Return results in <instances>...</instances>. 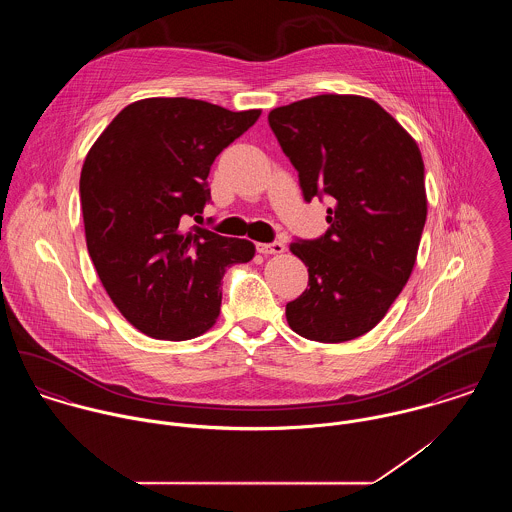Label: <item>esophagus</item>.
I'll return each instance as SVG.
<instances>
[{"label":"esophagus","instance_id":"34e87169","mask_svg":"<svg viewBox=\"0 0 512 512\" xmlns=\"http://www.w3.org/2000/svg\"><path fill=\"white\" fill-rule=\"evenodd\" d=\"M286 250L284 242H270V244H258V252L268 256V254H282Z\"/></svg>","mask_w":512,"mask_h":512}]
</instances>
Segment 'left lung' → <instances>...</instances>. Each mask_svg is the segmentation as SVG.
Instances as JSON below:
<instances>
[{
	"label": "left lung",
	"mask_w": 512,
	"mask_h": 512,
	"mask_svg": "<svg viewBox=\"0 0 512 512\" xmlns=\"http://www.w3.org/2000/svg\"><path fill=\"white\" fill-rule=\"evenodd\" d=\"M272 132L305 201L333 197L329 230L290 244L309 288L286 305L293 331L343 343L376 327L406 286L428 215L416 140L374 100L319 94L274 108Z\"/></svg>",
	"instance_id": "left-lung-1"
}]
</instances>
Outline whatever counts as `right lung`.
<instances>
[{
  "label": "right lung",
  "instance_id": "right-lung-1",
  "mask_svg": "<svg viewBox=\"0 0 512 512\" xmlns=\"http://www.w3.org/2000/svg\"><path fill=\"white\" fill-rule=\"evenodd\" d=\"M262 110L230 112L193 98L128 104L80 171L86 248L118 311L147 337L187 341L219 319L220 280L256 246L187 224L211 197L220 151Z\"/></svg>",
  "mask_w": 512,
  "mask_h": 512
}]
</instances>
